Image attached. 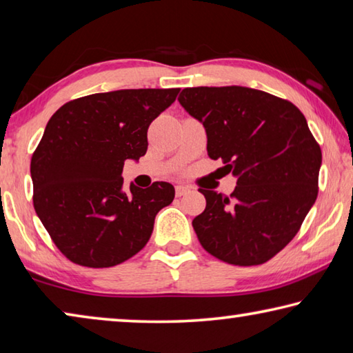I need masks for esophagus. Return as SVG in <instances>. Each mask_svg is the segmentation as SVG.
<instances>
[{
  "mask_svg": "<svg viewBox=\"0 0 353 353\" xmlns=\"http://www.w3.org/2000/svg\"><path fill=\"white\" fill-rule=\"evenodd\" d=\"M190 192V188L189 186H184V184H178V186H175V194L176 196H183Z\"/></svg>",
  "mask_w": 353,
  "mask_h": 353,
  "instance_id": "1",
  "label": "esophagus"
}]
</instances>
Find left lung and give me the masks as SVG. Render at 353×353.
I'll list each match as a JSON object with an SVG mask.
<instances>
[{
    "label": "left lung",
    "mask_w": 353,
    "mask_h": 353,
    "mask_svg": "<svg viewBox=\"0 0 353 353\" xmlns=\"http://www.w3.org/2000/svg\"><path fill=\"white\" fill-rule=\"evenodd\" d=\"M178 101L205 127L209 158L237 178L230 196L199 189L206 209L192 226L201 246L239 267L268 262L318 196L323 154L304 114L285 99L236 85L184 88Z\"/></svg>",
    "instance_id": "left-lung-1"
}]
</instances>
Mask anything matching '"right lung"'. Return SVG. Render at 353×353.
I'll use <instances>...</instances> for the list:
<instances>
[{"mask_svg": "<svg viewBox=\"0 0 353 353\" xmlns=\"http://www.w3.org/2000/svg\"><path fill=\"white\" fill-rule=\"evenodd\" d=\"M180 88L97 92L74 99L49 119L30 159L34 208L71 262L108 268L133 257L152 236L157 214L175 196L157 181L123 192L127 159L147 152V130Z\"/></svg>", "mask_w": 353, "mask_h": 353, "instance_id": "obj_1", "label": "right lung"}]
</instances>
